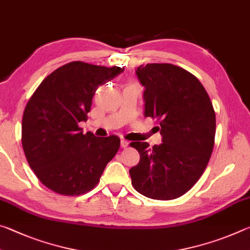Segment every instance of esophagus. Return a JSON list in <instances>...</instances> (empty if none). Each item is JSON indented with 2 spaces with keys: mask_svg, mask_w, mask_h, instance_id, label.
<instances>
[{
  "mask_svg": "<svg viewBox=\"0 0 250 250\" xmlns=\"http://www.w3.org/2000/svg\"><path fill=\"white\" fill-rule=\"evenodd\" d=\"M120 143H121V147H124V149H125V147H128V146H129V142L126 141V140H125V139H122Z\"/></svg>",
  "mask_w": 250,
  "mask_h": 250,
  "instance_id": "34e87169",
  "label": "esophagus"
}]
</instances>
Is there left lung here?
<instances>
[{
  "label": "left lung",
  "mask_w": 250,
  "mask_h": 250,
  "mask_svg": "<svg viewBox=\"0 0 250 250\" xmlns=\"http://www.w3.org/2000/svg\"><path fill=\"white\" fill-rule=\"evenodd\" d=\"M145 90V116L159 124L160 146L134 141L140 153L131 183L152 200H174L200 180L213 152L216 116L195 76L172 64H146L135 70Z\"/></svg>",
  "instance_id": "left-lung-1"
}]
</instances>
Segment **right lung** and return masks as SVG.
<instances>
[{"label":"right lung","mask_w":250,"mask_h":250,"mask_svg":"<svg viewBox=\"0 0 250 250\" xmlns=\"http://www.w3.org/2000/svg\"><path fill=\"white\" fill-rule=\"evenodd\" d=\"M124 70L71 62L48 75L29 98L22 120L23 150L53 192L76 196L91 191L119 150L117 135L83 134L78 124L87 120L98 86Z\"/></svg>","instance_id":"obj_1"}]
</instances>
